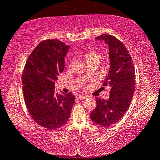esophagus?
I'll list each match as a JSON object with an SVG mask.
<instances>
[{
	"mask_svg": "<svg viewBox=\"0 0 160 160\" xmlns=\"http://www.w3.org/2000/svg\"><path fill=\"white\" fill-rule=\"evenodd\" d=\"M77 98L80 100H84V99H86L87 98H88V96H86V95L85 96H83V95H78V97H77Z\"/></svg>",
	"mask_w": 160,
	"mask_h": 160,
	"instance_id": "34e87169",
	"label": "esophagus"
}]
</instances>
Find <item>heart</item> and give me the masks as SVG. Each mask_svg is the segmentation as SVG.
Listing matches in <instances>:
<instances>
[{"label":"heart","mask_w":160,"mask_h":160,"mask_svg":"<svg viewBox=\"0 0 160 160\" xmlns=\"http://www.w3.org/2000/svg\"><path fill=\"white\" fill-rule=\"evenodd\" d=\"M84 57L86 59L88 62H91L92 61H100L101 60V55L98 53V51H94V50H88L85 51L84 53Z\"/></svg>","instance_id":"heart-1"}]
</instances>
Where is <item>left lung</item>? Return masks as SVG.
Listing matches in <instances>:
<instances>
[{
    "instance_id": "obj_1",
    "label": "left lung",
    "mask_w": 160,
    "mask_h": 160,
    "mask_svg": "<svg viewBox=\"0 0 160 160\" xmlns=\"http://www.w3.org/2000/svg\"><path fill=\"white\" fill-rule=\"evenodd\" d=\"M96 39L104 40L109 48L110 68L103 85L110 91L108 100L97 98L90 116L96 124L107 127L117 122L128 109L135 90V71L130 53L119 39L107 34Z\"/></svg>"
}]
</instances>
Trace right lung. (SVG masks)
Segmentation results:
<instances>
[{"instance_id":"1","label":"right lung","mask_w":160,"mask_h":160,"mask_svg":"<svg viewBox=\"0 0 160 160\" xmlns=\"http://www.w3.org/2000/svg\"><path fill=\"white\" fill-rule=\"evenodd\" d=\"M69 48L57 39L42 41L28 57L22 72L26 108L35 122L49 130L67 122L75 102L72 93L54 94V82L63 71Z\"/></svg>"}]
</instances>
